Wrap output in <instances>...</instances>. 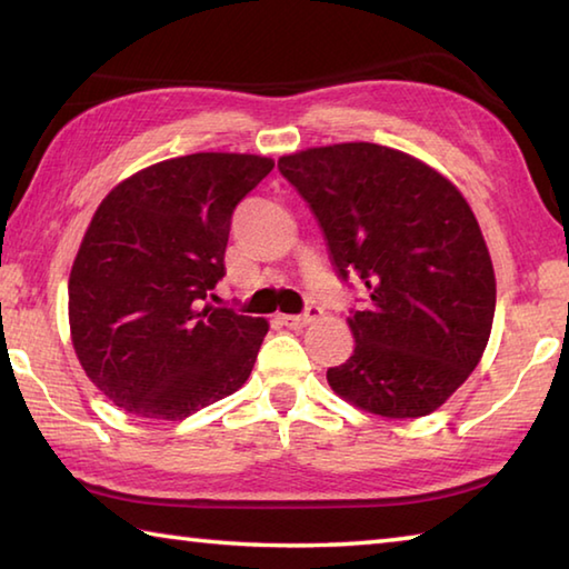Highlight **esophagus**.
Instances as JSON below:
<instances>
[{
	"instance_id": "34e87169",
	"label": "esophagus",
	"mask_w": 569,
	"mask_h": 569,
	"mask_svg": "<svg viewBox=\"0 0 569 569\" xmlns=\"http://www.w3.org/2000/svg\"><path fill=\"white\" fill-rule=\"evenodd\" d=\"M320 313H323V311H320L318 306H311L303 316H281V320H283V326L293 328V330H301V328H306V326H311L313 320H318Z\"/></svg>"
}]
</instances>
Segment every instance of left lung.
Listing matches in <instances>:
<instances>
[{"instance_id": "1", "label": "left lung", "mask_w": 569, "mask_h": 569, "mask_svg": "<svg viewBox=\"0 0 569 569\" xmlns=\"http://www.w3.org/2000/svg\"><path fill=\"white\" fill-rule=\"evenodd\" d=\"M278 169L311 206L338 276L370 296L328 386L380 418L430 416L492 330L495 271L470 203L426 161L368 141L288 153Z\"/></svg>"}]
</instances>
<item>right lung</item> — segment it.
<instances>
[{
  "label": "right lung",
  "mask_w": 569,
  "mask_h": 569,
  "mask_svg": "<svg viewBox=\"0 0 569 569\" xmlns=\"http://www.w3.org/2000/svg\"><path fill=\"white\" fill-rule=\"evenodd\" d=\"M271 169L256 153H189L137 171L99 203L69 273V328L113 406L183 420L249 380L268 320L209 298L233 209Z\"/></svg>",
  "instance_id": "right-lung-1"
}]
</instances>
